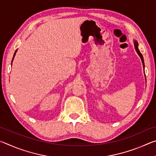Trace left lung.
Returning <instances> with one entry per match:
<instances>
[{
    "label": "left lung",
    "mask_w": 156,
    "mask_h": 156,
    "mask_svg": "<svg viewBox=\"0 0 156 156\" xmlns=\"http://www.w3.org/2000/svg\"><path fill=\"white\" fill-rule=\"evenodd\" d=\"M133 44H134V47H135V49L136 51L137 52V54H138L139 55L140 58H141V60H142V65H143V67L144 68V59H143V56H142V54L140 53V50L138 49V42H137L136 40L133 41Z\"/></svg>",
    "instance_id": "8db88e82"
}]
</instances>
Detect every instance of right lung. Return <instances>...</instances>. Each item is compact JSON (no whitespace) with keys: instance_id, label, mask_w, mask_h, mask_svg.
<instances>
[{"instance_id":"add662e5","label":"right lung","mask_w":156,"mask_h":156,"mask_svg":"<svg viewBox=\"0 0 156 156\" xmlns=\"http://www.w3.org/2000/svg\"><path fill=\"white\" fill-rule=\"evenodd\" d=\"M16 52H17V49L16 50V51H15V53H14V56H13V58H12V62H13V60H14V56H15V55H16Z\"/></svg>"}]
</instances>
